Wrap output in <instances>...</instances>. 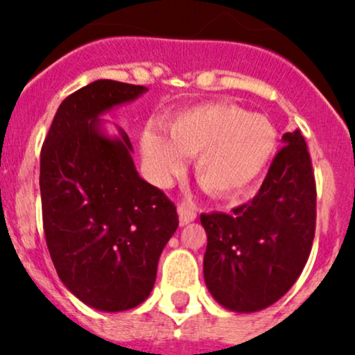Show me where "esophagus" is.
<instances>
[{"label":"esophagus","instance_id":"esophagus-1","mask_svg":"<svg viewBox=\"0 0 355 355\" xmlns=\"http://www.w3.org/2000/svg\"><path fill=\"white\" fill-rule=\"evenodd\" d=\"M177 213H178V220H180L182 227H185V225H189L191 221L196 220V211L192 209L191 206H187V204H178Z\"/></svg>","mask_w":355,"mask_h":355}]
</instances>
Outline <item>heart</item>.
<instances>
[{"mask_svg":"<svg viewBox=\"0 0 355 355\" xmlns=\"http://www.w3.org/2000/svg\"><path fill=\"white\" fill-rule=\"evenodd\" d=\"M168 139L146 130L141 151L157 185H166L184 168V156H196L200 187L214 198H234L261 177L277 151L278 134L263 114L237 105L209 103L175 114L164 123Z\"/></svg>","mask_w":355,"mask_h":355,"instance_id":"heart-1","label":"heart"}]
</instances>
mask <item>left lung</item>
Here are the masks:
<instances>
[{
	"label": "left lung",
	"mask_w": 355,
	"mask_h": 355,
	"mask_svg": "<svg viewBox=\"0 0 355 355\" xmlns=\"http://www.w3.org/2000/svg\"><path fill=\"white\" fill-rule=\"evenodd\" d=\"M259 192L227 213L200 214L207 235L204 282L234 313H256L288 292L309 257L316 227V185L299 130L282 137Z\"/></svg>",
	"instance_id": "8db88e82"
}]
</instances>
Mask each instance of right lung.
Listing matches in <instances>:
<instances>
[{"mask_svg": "<svg viewBox=\"0 0 355 355\" xmlns=\"http://www.w3.org/2000/svg\"><path fill=\"white\" fill-rule=\"evenodd\" d=\"M148 87L91 82L60 105L41 149L46 244L63 285L89 307L120 313L144 302L178 227L177 207L141 178L127 132L103 114Z\"/></svg>", "mask_w": 355, "mask_h": 355, "instance_id": "obj_1", "label": "right lung"}]
</instances>
